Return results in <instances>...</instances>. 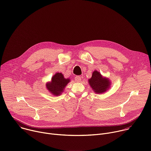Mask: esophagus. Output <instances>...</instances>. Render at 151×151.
Returning a JSON list of instances; mask_svg holds the SVG:
<instances>
[{
    "mask_svg": "<svg viewBox=\"0 0 151 151\" xmlns=\"http://www.w3.org/2000/svg\"><path fill=\"white\" fill-rule=\"evenodd\" d=\"M75 81L77 82H81V78L79 76H77L75 77Z\"/></svg>",
    "mask_w": 151,
    "mask_h": 151,
    "instance_id": "esophagus-1",
    "label": "esophagus"
}]
</instances>
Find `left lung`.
I'll return each instance as SVG.
<instances>
[{"instance_id": "8db88e82", "label": "left lung", "mask_w": 151, "mask_h": 151, "mask_svg": "<svg viewBox=\"0 0 151 151\" xmlns=\"http://www.w3.org/2000/svg\"><path fill=\"white\" fill-rule=\"evenodd\" d=\"M88 82L93 90L97 93L101 94L110 88L111 82L109 79L103 78L100 73L95 70L93 72L92 77L88 79Z\"/></svg>"}]
</instances>
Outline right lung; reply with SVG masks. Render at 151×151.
<instances>
[{"label":"right lung","mask_w":151,"mask_h":151,"mask_svg":"<svg viewBox=\"0 0 151 151\" xmlns=\"http://www.w3.org/2000/svg\"><path fill=\"white\" fill-rule=\"evenodd\" d=\"M70 81V79L64 78L61 73H57L52 77L51 82L47 83L46 87L54 96H59L64 91Z\"/></svg>","instance_id":"right-lung-1"}]
</instances>
